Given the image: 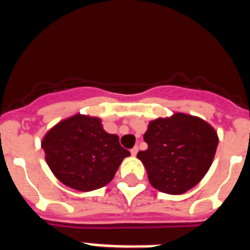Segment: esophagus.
I'll return each mask as SVG.
<instances>
[{
    "label": "esophagus",
    "mask_w": 250,
    "mask_h": 250,
    "mask_svg": "<svg viewBox=\"0 0 250 250\" xmlns=\"http://www.w3.org/2000/svg\"><path fill=\"white\" fill-rule=\"evenodd\" d=\"M138 151H139V147H138V146H134V147H132V149H131V155H132V156H135L136 154H138Z\"/></svg>",
    "instance_id": "esophagus-1"
}]
</instances>
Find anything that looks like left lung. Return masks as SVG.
Here are the masks:
<instances>
[{
    "label": "left lung",
    "instance_id": "obj_1",
    "mask_svg": "<svg viewBox=\"0 0 250 250\" xmlns=\"http://www.w3.org/2000/svg\"><path fill=\"white\" fill-rule=\"evenodd\" d=\"M144 140L147 149L138 159L150 184L171 195L184 194L204 178L219 143L210 124L184 112L150 121Z\"/></svg>",
    "mask_w": 250,
    "mask_h": 250
}]
</instances>
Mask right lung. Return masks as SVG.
Returning a JSON list of instances; mask_svg holds the SVG:
<instances>
[{"label":"right lung","mask_w":250,"mask_h":250,"mask_svg":"<svg viewBox=\"0 0 250 250\" xmlns=\"http://www.w3.org/2000/svg\"><path fill=\"white\" fill-rule=\"evenodd\" d=\"M52 174L66 187L91 191L109 184L130 155L119 136L106 132L101 119L76 114L51 127L41 141Z\"/></svg>","instance_id":"right-lung-1"}]
</instances>
